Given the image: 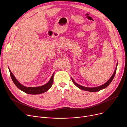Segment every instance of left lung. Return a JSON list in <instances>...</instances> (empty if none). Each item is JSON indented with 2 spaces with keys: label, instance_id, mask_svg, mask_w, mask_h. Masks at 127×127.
<instances>
[{
  "label": "left lung",
  "instance_id": "1",
  "mask_svg": "<svg viewBox=\"0 0 127 127\" xmlns=\"http://www.w3.org/2000/svg\"><path fill=\"white\" fill-rule=\"evenodd\" d=\"M117 66H116V67L115 68V71L114 72V74H113V75L112 76V77H111V78L109 80L106 82L105 84L101 85V86H98V87H95V88H87V87H84V86H81L80 85H79L78 84H77L76 82H75L74 81V80H73L72 79V81L73 82V83H74L77 87L79 89H80L82 90H84V91H89V92H98V91H100L103 89H105V88L107 87V86L111 83V82H112V81L113 80V79H114V76L115 75V74H116V69H117Z\"/></svg>",
  "mask_w": 127,
  "mask_h": 127
}]
</instances>
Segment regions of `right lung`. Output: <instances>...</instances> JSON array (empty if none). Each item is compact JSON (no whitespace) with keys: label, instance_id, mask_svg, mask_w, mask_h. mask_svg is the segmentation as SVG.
Masks as SVG:
<instances>
[{"label":"right lung","instance_id":"add662e5","mask_svg":"<svg viewBox=\"0 0 127 127\" xmlns=\"http://www.w3.org/2000/svg\"><path fill=\"white\" fill-rule=\"evenodd\" d=\"M9 71L10 73L11 79L15 85L19 90H21L24 92L27 93V94L32 95L42 94V93L47 91L51 88L53 81V75H54V74H53V75H52L49 82L44 85L38 86V87H26V86L22 85L17 80V79L15 78L14 76L13 75L12 72L11 71L10 69Z\"/></svg>","mask_w":127,"mask_h":127}]
</instances>
